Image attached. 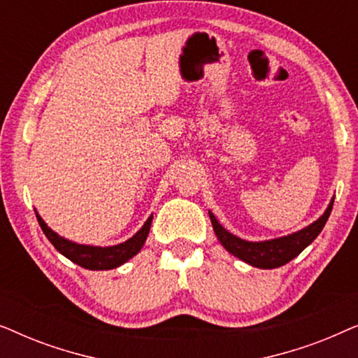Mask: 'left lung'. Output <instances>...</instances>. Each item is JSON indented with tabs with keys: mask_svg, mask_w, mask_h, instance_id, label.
I'll use <instances>...</instances> for the list:
<instances>
[{
	"mask_svg": "<svg viewBox=\"0 0 358 358\" xmlns=\"http://www.w3.org/2000/svg\"><path fill=\"white\" fill-rule=\"evenodd\" d=\"M332 205H334V199L331 200L329 207L326 208V212L322 213V217L316 220L315 223H311L310 227L300 229V231L288 234V236L268 239V241H246L234 236L229 231H227L222 224L218 223V220L215 218L212 212H208L210 220H212L213 231L217 234L218 241L223 244V248L228 252H231L233 256L241 259V261L248 262L249 266L259 267V268H275L280 266H285L287 262H290L292 259H295L303 249L315 241L317 234L321 233V229L324 228V224L329 218Z\"/></svg>",
	"mask_w": 358,
	"mask_h": 358,
	"instance_id": "1",
	"label": "left lung"
}]
</instances>
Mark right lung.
<instances>
[{"mask_svg":"<svg viewBox=\"0 0 358 358\" xmlns=\"http://www.w3.org/2000/svg\"><path fill=\"white\" fill-rule=\"evenodd\" d=\"M37 222L41 224L42 231L48 238L58 252H62L63 256L70 259L78 266L90 268V271H109V268H115L125 264L129 259H131L135 254L140 252V249L143 248L146 241V236L150 233L151 220L153 215L146 220L143 227L140 228V231H136L130 239H127L125 243L117 244V246H86V244H78L73 241H68L60 234H57L53 229L47 227V223L41 218V215L36 213Z\"/></svg>","mask_w":358,"mask_h":358,"instance_id":"add662e5","label":"right lung"}]
</instances>
